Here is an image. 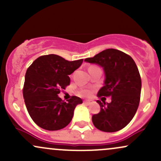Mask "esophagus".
Instances as JSON below:
<instances>
[{
	"label": "esophagus",
	"mask_w": 161,
	"mask_h": 161,
	"mask_svg": "<svg viewBox=\"0 0 161 161\" xmlns=\"http://www.w3.org/2000/svg\"><path fill=\"white\" fill-rule=\"evenodd\" d=\"M93 102H94V101H92V100H89V101H83V103H84V104H86V105H90L91 104H92Z\"/></svg>",
	"instance_id": "1"
}]
</instances>
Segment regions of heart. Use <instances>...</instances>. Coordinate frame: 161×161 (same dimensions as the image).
I'll return each instance as SVG.
<instances>
[{
    "label": "heart",
    "instance_id": "obj_1",
    "mask_svg": "<svg viewBox=\"0 0 161 161\" xmlns=\"http://www.w3.org/2000/svg\"><path fill=\"white\" fill-rule=\"evenodd\" d=\"M91 67H96V66H91ZM90 94H91V92L89 90H82V91L80 92V95L85 96V97H88V96L90 95Z\"/></svg>",
    "mask_w": 161,
    "mask_h": 161
}]
</instances>
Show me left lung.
<instances>
[{
  "mask_svg": "<svg viewBox=\"0 0 161 161\" xmlns=\"http://www.w3.org/2000/svg\"><path fill=\"white\" fill-rule=\"evenodd\" d=\"M85 61L102 66L104 86L97 96L111 97L110 103L97 100L101 110L92 116V123L103 132L120 130L130 123L139 105L142 80L136 63L129 55L114 48L104 50Z\"/></svg>",
  "mask_w": 161,
  "mask_h": 161,
  "instance_id": "obj_1",
  "label": "left lung"
}]
</instances>
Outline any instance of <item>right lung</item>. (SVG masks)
<instances>
[{"label":"right lung","mask_w":161,"mask_h":161,"mask_svg":"<svg viewBox=\"0 0 161 161\" xmlns=\"http://www.w3.org/2000/svg\"><path fill=\"white\" fill-rule=\"evenodd\" d=\"M83 59L69 61L56 54L43 55L29 66L25 73L23 94L29 114L41 128L55 131L66 127L75 107L82 100L72 96L68 102L58 94L70 83L69 75L82 64Z\"/></svg>","instance_id":"obj_1"}]
</instances>
